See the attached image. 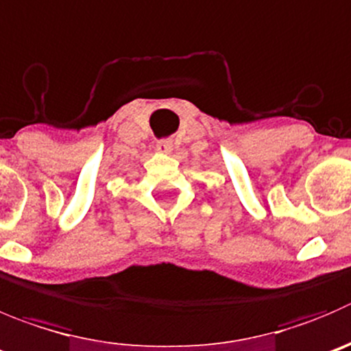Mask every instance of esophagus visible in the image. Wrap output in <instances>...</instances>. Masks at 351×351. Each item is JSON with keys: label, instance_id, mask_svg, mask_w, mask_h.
I'll return each mask as SVG.
<instances>
[{"label": "esophagus", "instance_id": "1", "mask_svg": "<svg viewBox=\"0 0 351 351\" xmlns=\"http://www.w3.org/2000/svg\"><path fill=\"white\" fill-rule=\"evenodd\" d=\"M172 149H173V145L172 141H169V139H160V141L156 143V152L163 153V155H169Z\"/></svg>", "mask_w": 351, "mask_h": 351}]
</instances>
